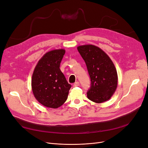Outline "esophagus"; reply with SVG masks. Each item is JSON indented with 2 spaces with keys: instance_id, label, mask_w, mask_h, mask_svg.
<instances>
[{
  "instance_id": "34e87169",
  "label": "esophagus",
  "mask_w": 148,
  "mask_h": 148,
  "mask_svg": "<svg viewBox=\"0 0 148 148\" xmlns=\"http://www.w3.org/2000/svg\"><path fill=\"white\" fill-rule=\"evenodd\" d=\"M80 85V83L79 82H76L73 84V86L74 87H77V86H79Z\"/></svg>"
}]
</instances>
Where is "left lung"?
<instances>
[{
  "mask_svg": "<svg viewBox=\"0 0 148 148\" xmlns=\"http://www.w3.org/2000/svg\"><path fill=\"white\" fill-rule=\"evenodd\" d=\"M77 50L86 63L90 79L88 98L97 103L109 99L118 85L117 71L112 60L95 45H82Z\"/></svg>",
  "mask_w": 148,
  "mask_h": 148,
  "instance_id": "left-lung-1",
  "label": "left lung"
}]
</instances>
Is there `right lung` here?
Segmentation results:
<instances>
[{
  "instance_id": "1",
  "label": "right lung",
  "mask_w": 148,
  "mask_h": 148,
  "mask_svg": "<svg viewBox=\"0 0 148 148\" xmlns=\"http://www.w3.org/2000/svg\"><path fill=\"white\" fill-rule=\"evenodd\" d=\"M65 53L64 49L47 53L34 69L32 91L38 102L45 107L56 108L67 99L71 85L59 68Z\"/></svg>"
}]
</instances>
